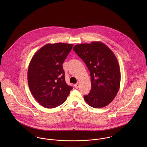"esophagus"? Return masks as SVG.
Listing matches in <instances>:
<instances>
[{"instance_id":"obj_1","label":"esophagus","mask_w":147,"mask_h":147,"mask_svg":"<svg viewBox=\"0 0 147 147\" xmlns=\"http://www.w3.org/2000/svg\"><path fill=\"white\" fill-rule=\"evenodd\" d=\"M75 88H76V89L79 88V84L77 83V84H75Z\"/></svg>"}]
</instances>
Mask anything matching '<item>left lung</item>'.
<instances>
[{"label":"left lung","instance_id":"obj_1","mask_svg":"<svg viewBox=\"0 0 147 147\" xmlns=\"http://www.w3.org/2000/svg\"><path fill=\"white\" fill-rule=\"evenodd\" d=\"M73 50L90 74L92 88L89 93L84 96L85 101L94 108L106 106L114 100L120 87V68L115 55L101 42L76 45Z\"/></svg>","mask_w":147,"mask_h":147}]
</instances>
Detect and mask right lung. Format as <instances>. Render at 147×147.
Instances as JSON below:
<instances>
[{"label":"right lung","mask_w":147,"mask_h":147,"mask_svg":"<svg viewBox=\"0 0 147 147\" xmlns=\"http://www.w3.org/2000/svg\"><path fill=\"white\" fill-rule=\"evenodd\" d=\"M73 44L48 43L32 57L28 70L30 90L37 100L46 108L62 105L72 87L66 84L62 64Z\"/></svg>","instance_id":"add662e5"}]
</instances>
